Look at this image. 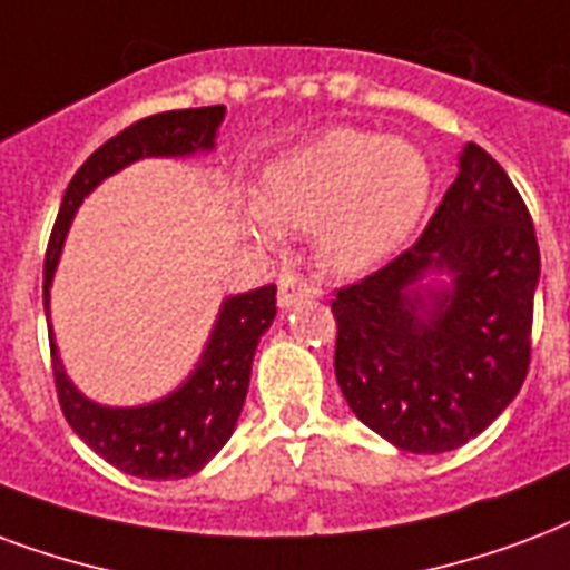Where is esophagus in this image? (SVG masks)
<instances>
[{"label":"esophagus","instance_id":"esophagus-1","mask_svg":"<svg viewBox=\"0 0 570 570\" xmlns=\"http://www.w3.org/2000/svg\"><path fill=\"white\" fill-rule=\"evenodd\" d=\"M311 298H316V289L304 277L281 275V284H277V307L281 311H289L295 304L311 302Z\"/></svg>","mask_w":570,"mask_h":570}]
</instances>
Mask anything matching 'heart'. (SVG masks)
I'll return each mask as SVG.
<instances>
[{
    "label": "heart",
    "instance_id": "obj_1",
    "mask_svg": "<svg viewBox=\"0 0 570 570\" xmlns=\"http://www.w3.org/2000/svg\"><path fill=\"white\" fill-rule=\"evenodd\" d=\"M430 194V160L415 142L332 128L272 160L242 217L259 238L314 229L316 259L337 275H358L419 229Z\"/></svg>",
    "mask_w": 570,
    "mask_h": 570
}]
</instances>
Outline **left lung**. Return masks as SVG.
<instances>
[{"instance_id": "obj_1", "label": "left lung", "mask_w": 570, "mask_h": 570, "mask_svg": "<svg viewBox=\"0 0 570 570\" xmlns=\"http://www.w3.org/2000/svg\"><path fill=\"white\" fill-rule=\"evenodd\" d=\"M419 245L332 302L334 376L373 433L412 454L475 440L517 397L541 254L527 203L466 142Z\"/></svg>"}]
</instances>
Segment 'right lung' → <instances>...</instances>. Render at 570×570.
<instances>
[{
    "instance_id": "obj_1",
    "label": "right lung",
    "mask_w": 570,
    "mask_h": 570,
    "mask_svg": "<svg viewBox=\"0 0 570 570\" xmlns=\"http://www.w3.org/2000/svg\"><path fill=\"white\" fill-rule=\"evenodd\" d=\"M227 107L169 110L140 119L107 140L73 173L65 190L53 236L43 259V311L50 332V355L59 403L73 433L110 466L151 481H176L197 475L217 451L227 445L245 406L250 364L259 337L275 323L277 286L227 295L194 371L164 397L137 406H107L86 397L68 376L50 323V286L71 220L82 199L101 181L142 158H194L217 146V128Z\"/></svg>"
}]
</instances>
